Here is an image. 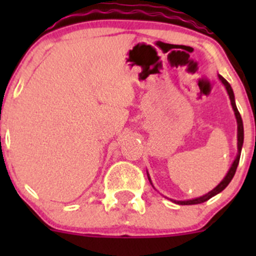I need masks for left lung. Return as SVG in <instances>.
Here are the masks:
<instances>
[{
  "instance_id": "8db88e82",
  "label": "left lung",
  "mask_w": 256,
  "mask_h": 256,
  "mask_svg": "<svg viewBox=\"0 0 256 256\" xmlns=\"http://www.w3.org/2000/svg\"><path fill=\"white\" fill-rule=\"evenodd\" d=\"M219 80L222 82V84L226 86V92H228L229 95V99H230V104H232V108H233L234 110V115H236V124H238V134H236V138H238V154H236V160L233 161V164H232L230 168H229L228 174H226V177L222 180V182L219 183L218 186H216V188H213V190H210V192H208L207 194L204 196H200V197H197V198H192V200H171L172 202L177 203V204H180V206H190V204H200V203H203L206 202V200H210L212 197H214V196H216L218 193H220L222 190H226V186L230 183V180H233L234 174H236V167H238L239 164V160H240V154H242V142H244V126H242V116H240V114L238 112V109H236V98H234V92H233V89H232L230 84H229L228 82H226V79L223 78L222 76H218ZM147 177H148V180L150 183L152 184V180L151 178H150V174L148 172H147ZM152 187H154V184H152Z\"/></svg>"
}]
</instances>
